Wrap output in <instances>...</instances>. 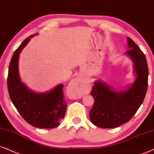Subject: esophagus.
<instances>
[{"mask_svg": "<svg viewBox=\"0 0 154 154\" xmlns=\"http://www.w3.org/2000/svg\"><path fill=\"white\" fill-rule=\"evenodd\" d=\"M69 91H73L74 93H76V96H82V94L85 93L86 89H87V85L82 82H81L78 79H74L69 83Z\"/></svg>", "mask_w": 154, "mask_h": 154, "instance_id": "34e87169", "label": "esophagus"}]
</instances>
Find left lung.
Here are the masks:
<instances>
[{
    "instance_id": "8db88e82",
    "label": "left lung",
    "mask_w": 154,
    "mask_h": 154,
    "mask_svg": "<svg viewBox=\"0 0 154 154\" xmlns=\"http://www.w3.org/2000/svg\"><path fill=\"white\" fill-rule=\"evenodd\" d=\"M130 50L125 54L134 63L137 75L134 82L127 90L114 91L101 81L94 82L91 94L94 106L89 112L92 123L101 128H114L128 122L143 103L148 87L149 69L146 57L139 46L128 37Z\"/></svg>"
}]
</instances>
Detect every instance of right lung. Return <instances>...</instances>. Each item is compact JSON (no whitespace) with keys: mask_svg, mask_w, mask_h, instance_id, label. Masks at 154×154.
I'll return each instance as SVG.
<instances>
[{"mask_svg":"<svg viewBox=\"0 0 154 154\" xmlns=\"http://www.w3.org/2000/svg\"><path fill=\"white\" fill-rule=\"evenodd\" d=\"M33 36L26 38L12 57L7 81L8 92L13 105L29 124L38 128H55L60 125L66 112L67 104L63 91L64 86L58 85L48 92L36 93L22 82L20 77V53Z\"/></svg>","mask_w":154,"mask_h":154,"instance_id":"obj_1","label":"right lung"}]
</instances>
